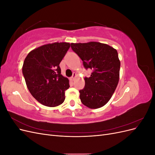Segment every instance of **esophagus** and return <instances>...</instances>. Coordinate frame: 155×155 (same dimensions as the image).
I'll return each instance as SVG.
<instances>
[{"instance_id": "1", "label": "esophagus", "mask_w": 155, "mask_h": 155, "mask_svg": "<svg viewBox=\"0 0 155 155\" xmlns=\"http://www.w3.org/2000/svg\"><path fill=\"white\" fill-rule=\"evenodd\" d=\"M76 76H77L76 74V73H74V74H73V76H72V77H71V78H70V79H71L72 81H74V79H75V78H76Z\"/></svg>"}]
</instances>
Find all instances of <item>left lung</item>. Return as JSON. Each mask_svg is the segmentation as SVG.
Listing matches in <instances>:
<instances>
[{
	"label": "left lung",
	"instance_id": "left-lung-1",
	"mask_svg": "<svg viewBox=\"0 0 155 155\" xmlns=\"http://www.w3.org/2000/svg\"><path fill=\"white\" fill-rule=\"evenodd\" d=\"M71 48L83 61L86 69L93 70L85 78V85L79 91L82 104L95 109L110 100L120 79V61L117 50L99 42L71 43Z\"/></svg>",
	"mask_w": 155,
	"mask_h": 155
}]
</instances>
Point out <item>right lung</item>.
Masks as SVG:
<instances>
[{"label": "right lung", "instance_id": "right-lung-1", "mask_svg": "<svg viewBox=\"0 0 155 155\" xmlns=\"http://www.w3.org/2000/svg\"><path fill=\"white\" fill-rule=\"evenodd\" d=\"M70 46L69 43L46 44L31 50L22 66L26 86L35 99L43 105L62 104L69 80L61 74L59 64Z\"/></svg>", "mask_w": 155, "mask_h": 155}]
</instances>
